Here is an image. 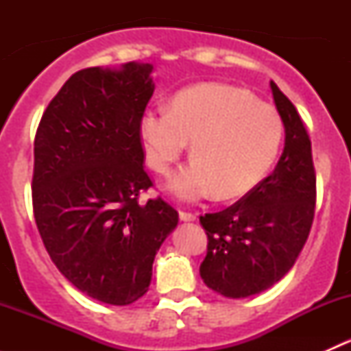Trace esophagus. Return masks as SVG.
<instances>
[{
    "label": "esophagus",
    "instance_id": "obj_1",
    "mask_svg": "<svg viewBox=\"0 0 351 351\" xmlns=\"http://www.w3.org/2000/svg\"><path fill=\"white\" fill-rule=\"evenodd\" d=\"M180 221H183V222H193V221H197V214H192V212L180 210Z\"/></svg>",
    "mask_w": 351,
    "mask_h": 351
}]
</instances>
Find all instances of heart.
I'll return each mask as SVG.
<instances>
[{
  "label": "heart",
  "mask_w": 351,
  "mask_h": 351,
  "mask_svg": "<svg viewBox=\"0 0 351 351\" xmlns=\"http://www.w3.org/2000/svg\"><path fill=\"white\" fill-rule=\"evenodd\" d=\"M139 134L147 165L159 175H168L192 143L195 159L169 180L168 190L195 202L256 189L280 151L284 122L277 108L247 90L205 83L178 91L168 110H146Z\"/></svg>",
  "instance_id": "b5f03b06"
}]
</instances>
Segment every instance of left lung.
Segmentation results:
<instances>
[{"mask_svg":"<svg viewBox=\"0 0 351 351\" xmlns=\"http://www.w3.org/2000/svg\"><path fill=\"white\" fill-rule=\"evenodd\" d=\"M285 127L274 173L231 207L200 215L208 244L200 277L231 299L270 289L293 267L309 236L316 207L311 139L292 101L270 81Z\"/></svg>","mask_w":351,"mask_h":351,"instance_id":"8db88e82","label":"left lung"}]
</instances>
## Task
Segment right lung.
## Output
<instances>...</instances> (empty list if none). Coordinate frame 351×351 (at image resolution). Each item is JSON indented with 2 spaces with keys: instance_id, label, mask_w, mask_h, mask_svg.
I'll return each mask as SVG.
<instances>
[{
  "instance_id": "obj_1",
  "label": "right lung",
  "mask_w": 351,
  "mask_h": 351,
  "mask_svg": "<svg viewBox=\"0 0 351 351\" xmlns=\"http://www.w3.org/2000/svg\"><path fill=\"white\" fill-rule=\"evenodd\" d=\"M153 64L74 73L52 98L34 143L32 200L49 256L76 289L112 306L147 292L153 261L178 224L161 197L139 204V122L154 93Z\"/></svg>"
}]
</instances>
